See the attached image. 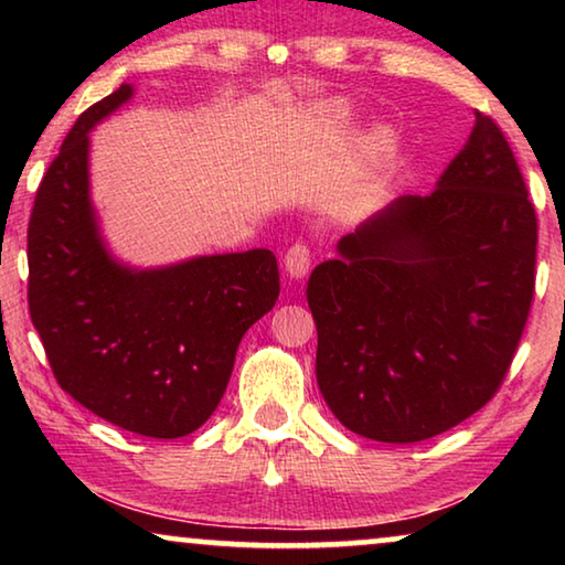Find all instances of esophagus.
Segmentation results:
<instances>
[{
  "label": "esophagus",
  "instance_id": "esophagus-1",
  "mask_svg": "<svg viewBox=\"0 0 565 565\" xmlns=\"http://www.w3.org/2000/svg\"><path fill=\"white\" fill-rule=\"evenodd\" d=\"M284 266H286V271L294 276V279H303V276L309 274V266H311L309 244H303V242L291 244L289 252H286V256H284Z\"/></svg>",
  "mask_w": 565,
  "mask_h": 565
}]
</instances>
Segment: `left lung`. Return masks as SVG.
I'll list each match as a JSON object with an SVG mask.
<instances>
[{
    "mask_svg": "<svg viewBox=\"0 0 565 565\" xmlns=\"http://www.w3.org/2000/svg\"><path fill=\"white\" fill-rule=\"evenodd\" d=\"M438 186L401 196L311 271L317 381L349 431L416 444L501 388L535 291L539 218L483 111Z\"/></svg>",
    "mask_w": 565,
    "mask_h": 565,
    "instance_id": "left-lung-1",
    "label": "left lung"
}]
</instances>
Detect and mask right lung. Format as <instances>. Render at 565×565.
I'll use <instances>...</instances> for the list:
<instances>
[{
    "label": "right lung",
    "mask_w": 565,
    "mask_h": 565,
    "mask_svg": "<svg viewBox=\"0 0 565 565\" xmlns=\"http://www.w3.org/2000/svg\"><path fill=\"white\" fill-rule=\"evenodd\" d=\"M131 97L121 84L66 134L26 232L30 317L52 374L92 414L179 438L214 414L238 341L279 299L269 248L129 271L104 248L89 202V129Z\"/></svg>",
    "instance_id": "1"
}]
</instances>
